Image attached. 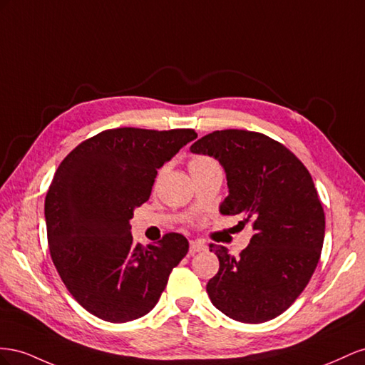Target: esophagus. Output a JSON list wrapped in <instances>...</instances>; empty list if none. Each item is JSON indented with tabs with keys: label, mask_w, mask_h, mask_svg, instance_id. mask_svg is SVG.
Instances as JSON below:
<instances>
[{
	"label": "esophagus",
	"mask_w": 365,
	"mask_h": 365,
	"mask_svg": "<svg viewBox=\"0 0 365 365\" xmlns=\"http://www.w3.org/2000/svg\"><path fill=\"white\" fill-rule=\"evenodd\" d=\"M205 249L206 246L202 242H194V240L190 242V254H197L200 251H205Z\"/></svg>",
	"instance_id": "esophagus-1"
}]
</instances>
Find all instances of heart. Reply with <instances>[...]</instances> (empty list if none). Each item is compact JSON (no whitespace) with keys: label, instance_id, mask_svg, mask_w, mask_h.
<instances>
[{"label":"heart","instance_id":"obj_1","mask_svg":"<svg viewBox=\"0 0 365 365\" xmlns=\"http://www.w3.org/2000/svg\"><path fill=\"white\" fill-rule=\"evenodd\" d=\"M212 166H218L217 162L210 158V155H205V154H199V155H194V158L190 160V173H199L207 168H212Z\"/></svg>","mask_w":365,"mask_h":365}]
</instances>
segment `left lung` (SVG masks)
I'll return each mask as SVG.
<instances>
[{
    "label": "left lung",
    "instance_id": "8db88e82",
    "mask_svg": "<svg viewBox=\"0 0 365 365\" xmlns=\"http://www.w3.org/2000/svg\"><path fill=\"white\" fill-rule=\"evenodd\" d=\"M190 150L220 162L229 188L220 212L243 214L254 229L238 258L210 246L220 267L206 292L235 321L274 319L292 306L319 262L326 217L314 180L294 153L262 133L214 131Z\"/></svg>",
    "mask_w": 365,
    "mask_h": 365
}]
</instances>
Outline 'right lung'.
Segmentation results:
<instances>
[{"mask_svg":"<svg viewBox=\"0 0 365 365\" xmlns=\"http://www.w3.org/2000/svg\"><path fill=\"white\" fill-rule=\"evenodd\" d=\"M195 138L194 130H107L58 166L44 205L50 255L91 315L110 322L147 315L188 254V240L175 232L134 245L130 220L150 199L158 170Z\"/></svg>","mask_w":365,"mask_h":365,"instance_id":"1","label":"right lung"}]
</instances>
